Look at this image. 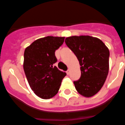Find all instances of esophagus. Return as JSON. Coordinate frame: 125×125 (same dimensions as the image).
<instances>
[{
    "label": "esophagus",
    "mask_w": 125,
    "mask_h": 125,
    "mask_svg": "<svg viewBox=\"0 0 125 125\" xmlns=\"http://www.w3.org/2000/svg\"><path fill=\"white\" fill-rule=\"evenodd\" d=\"M66 73H67V74H68V75H69V74L70 73V69H68V70L66 71Z\"/></svg>",
    "instance_id": "34e87169"
}]
</instances>
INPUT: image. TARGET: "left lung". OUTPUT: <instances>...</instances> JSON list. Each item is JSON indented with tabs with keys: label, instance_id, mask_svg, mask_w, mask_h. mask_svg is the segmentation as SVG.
<instances>
[{
	"label": "left lung",
	"instance_id": "obj_1",
	"mask_svg": "<svg viewBox=\"0 0 125 125\" xmlns=\"http://www.w3.org/2000/svg\"><path fill=\"white\" fill-rule=\"evenodd\" d=\"M65 42L81 66V76L73 82L76 90L84 96H94L108 76L109 50L100 39L90 36H72L65 38Z\"/></svg>",
	"mask_w": 125,
	"mask_h": 125
}]
</instances>
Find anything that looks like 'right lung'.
<instances>
[{
  "label": "right lung",
  "instance_id": "add662e5",
  "mask_svg": "<svg viewBox=\"0 0 125 125\" xmlns=\"http://www.w3.org/2000/svg\"><path fill=\"white\" fill-rule=\"evenodd\" d=\"M65 37L47 36L39 39L27 47L24 52L23 68L29 84L35 94L43 99H49L58 92L66 73L55 66L59 49Z\"/></svg>",
  "mask_w": 125,
  "mask_h": 125
}]
</instances>
